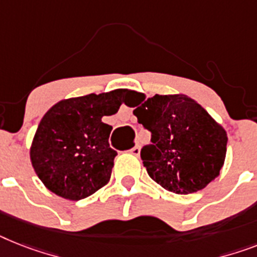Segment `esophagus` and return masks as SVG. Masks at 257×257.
Wrapping results in <instances>:
<instances>
[{
  "mask_svg": "<svg viewBox=\"0 0 257 257\" xmlns=\"http://www.w3.org/2000/svg\"><path fill=\"white\" fill-rule=\"evenodd\" d=\"M130 152L133 155H135V156H139V154H141V147H139L138 144H135V146L130 150Z\"/></svg>",
  "mask_w": 257,
  "mask_h": 257,
  "instance_id": "1",
  "label": "esophagus"
}]
</instances>
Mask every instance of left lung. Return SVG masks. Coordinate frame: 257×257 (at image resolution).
Returning a JSON list of instances; mask_svg holds the SVG:
<instances>
[{
  "mask_svg": "<svg viewBox=\"0 0 257 257\" xmlns=\"http://www.w3.org/2000/svg\"><path fill=\"white\" fill-rule=\"evenodd\" d=\"M138 122L151 131L150 146L141 151L155 182L176 194L203 189L223 167L227 134L206 110L185 94H141L135 103Z\"/></svg>",
  "mask_w": 257,
  "mask_h": 257,
  "instance_id": "obj_1",
  "label": "left lung"
}]
</instances>
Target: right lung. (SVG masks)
I'll use <instances>...</instances> for the list:
<instances>
[{"label": "right lung", "mask_w": 257, "mask_h": 257, "mask_svg": "<svg viewBox=\"0 0 257 257\" xmlns=\"http://www.w3.org/2000/svg\"><path fill=\"white\" fill-rule=\"evenodd\" d=\"M122 93L116 89L63 99L44 114L30 159L48 190L78 201L109 182L116 151L109 144L113 127L103 123L102 116L118 111Z\"/></svg>", "instance_id": "right-lung-1"}]
</instances>
